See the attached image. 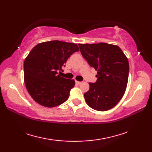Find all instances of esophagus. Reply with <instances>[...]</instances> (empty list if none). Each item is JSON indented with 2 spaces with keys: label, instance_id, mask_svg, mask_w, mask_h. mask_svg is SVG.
<instances>
[{
  "label": "esophagus",
  "instance_id": "esophagus-1",
  "mask_svg": "<svg viewBox=\"0 0 152 152\" xmlns=\"http://www.w3.org/2000/svg\"><path fill=\"white\" fill-rule=\"evenodd\" d=\"M76 83H77V84H80V83H82V82H79V81H76Z\"/></svg>",
  "mask_w": 152,
  "mask_h": 152
}]
</instances>
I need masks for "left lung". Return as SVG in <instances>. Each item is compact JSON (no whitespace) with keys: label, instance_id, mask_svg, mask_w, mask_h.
I'll list each match as a JSON object with an SVG mask.
<instances>
[{"label":"left lung","instance_id":"8db88e82","mask_svg":"<svg viewBox=\"0 0 152 152\" xmlns=\"http://www.w3.org/2000/svg\"><path fill=\"white\" fill-rule=\"evenodd\" d=\"M82 56L97 71L95 83H89L84 93L90 107L106 111L118 104L127 88L129 64L127 57L116 45L107 43L79 44Z\"/></svg>","mask_w":152,"mask_h":152}]
</instances>
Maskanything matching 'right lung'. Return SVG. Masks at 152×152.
<instances>
[{
  "label": "right lung",
  "instance_id": "add662e5",
  "mask_svg": "<svg viewBox=\"0 0 152 152\" xmlns=\"http://www.w3.org/2000/svg\"><path fill=\"white\" fill-rule=\"evenodd\" d=\"M78 51L77 44L59 40L42 42L32 49L24 61V82L34 101L52 108L66 101L75 81L64 78L58 72Z\"/></svg>",
  "mask_w": 152,
  "mask_h": 152
}]
</instances>
